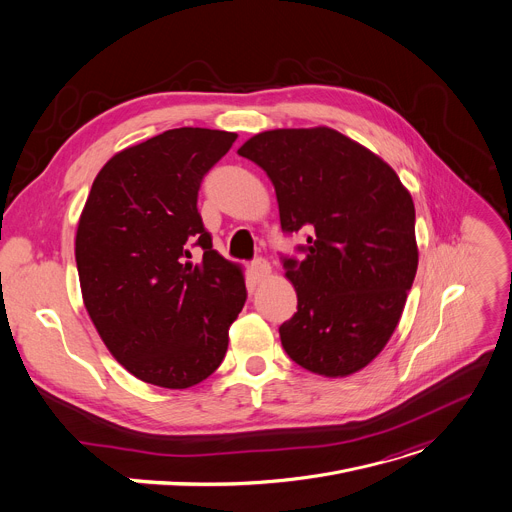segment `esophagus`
<instances>
[{"label":"esophagus","instance_id":"obj_1","mask_svg":"<svg viewBox=\"0 0 512 512\" xmlns=\"http://www.w3.org/2000/svg\"><path fill=\"white\" fill-rule=\"evenodd\" d=\"M251 269H253V275H255L257 282L267 280L269 273H271V267H269V263H267L265 259H255L253 265H251Z\"/></svg>","mask_w":512,"mask_h":512}]
</instances>
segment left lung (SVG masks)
Segmentation results:
<instances>
[{
    "label": "left lung",
    "mask_w": 512,
    "mask_h": 512,
    "mask_svg": "<svg viewBox=\"0 0 512 512\" xmlns=\"http://www.w3.org/2000/svg\"><path fill=\"white\" fill-rule=\"evenodd\" d=\"M237 153L271 179L282 228L310 232L304 259H284L298 296L280 327L286 353L324 378L355 374L390 341L414 282L410 192L384 159L329 126L265 130Z\"/></svg>",
    "instance_id": "8db88e82"
}]
</instances>
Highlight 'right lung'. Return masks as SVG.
<instances>
[{
  "mask_svg": "<svg viewBox=\"0 0 512 512\" xmlns=\"http://www.w3.org/2000/svg\"><path fill=\"white\" fill-rule=\"evenodd\" d=\"M235 132L173 128L116 153L83 206L75 261L83 304L138 380L185 390L218 369L247 300L239 263L212 249L198 190ZM203 261L192 264L189 247Z\"/></svg>",
  "mask_w": 512,
  "mask_h": 512,
  "instance_id": "1",
  "label": "right lung"
}]
</instances>
